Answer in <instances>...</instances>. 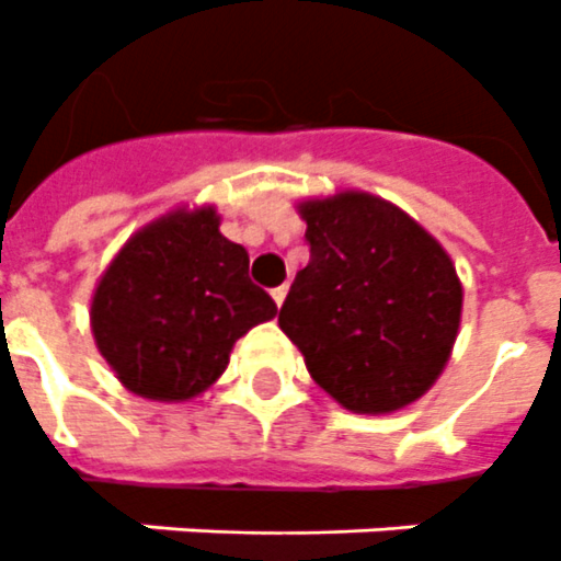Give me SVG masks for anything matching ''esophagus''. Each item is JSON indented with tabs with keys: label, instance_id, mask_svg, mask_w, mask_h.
Masks as SVG:
<instances>
[{
	"label": "esophagus",
	"instance_id": "obj_1",
	"mask_svg": "<svg viewBox=\"0 0 561 561\" xmlns=\"http://www.w3.org/2000/svg\"><path fill=\"white\" fill-rule=\"evenodd\" d=\"M286 293H289V286H277V289H272V298H275V304L277 307H284V301H286Z\"/></svg>",
	"mask_w": 561,
	"mask_h": 561
}]
</instances>
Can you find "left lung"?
Masks as SVG:
<instances>
[{"label":"left lung","mask_w":561,"mask_h":561,"mask_svg":"<svg viewBox=\"0 0 561 561\" xmlns=\"http://www.w3.org/2000/svg\"><path fill=\"white\" fill-rule=\"evenodd\" d=\"M309 263L277 324L309 376L353 414H393L449 362L463 286L449 252L382 196L304 199Z\"/></svg>","instance_id":"1"}]
</instances>
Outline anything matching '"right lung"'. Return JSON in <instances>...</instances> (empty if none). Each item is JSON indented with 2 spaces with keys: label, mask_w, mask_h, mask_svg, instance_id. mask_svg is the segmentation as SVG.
Masks as SVG:
<instances>
[{
  "label": "right lung",
  "mask_w": 561,
  "mask_h": 561,
  "mask_svg": "<svg viewBox=\"0 0 561 561\" xmlns=\"http://www.w3.org/2000/svg\"><path fill=\"white\" fill-rule=\"evenodd\" d=\"M277 316L249 277V252L214 205L173 208L121 245L92 293V335L136 397L185 402L228 367L234 342Z\"/></svg>",
  "instance_id": "add662e5"
}]
</instances>
